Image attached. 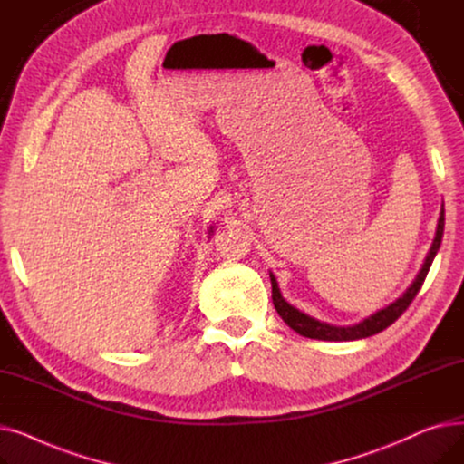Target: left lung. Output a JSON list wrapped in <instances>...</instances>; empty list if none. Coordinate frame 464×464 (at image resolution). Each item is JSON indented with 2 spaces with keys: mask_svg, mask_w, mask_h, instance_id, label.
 <instances>
[{
  "mask_svg": "<svg viewBox=\"0 0 464 464\" xmlns=\"http://www.w3.org/2000/svg\"><path fill=\"white\" fill-rule=\"evenodd\" d=\"M444 205H442V210H440V218H438V226H436V235H434V240L432 245L427 252V257L421 265V269L418 273V276L413 278V282L408 285V289L404 291V294L393 301L392 304H387L385 308H380L378 312L371 314L369 318L361 320L359 324H353V325H333V324H327V322H320L312 318V315L304 314L303 310L295 308L294 304H289L282 291L278 287V282L275 278V275L269 271V276H271V285H273V303H275V308L276 312L280 314V318L294 329L295 333L306 336V338H315V340H359V338H367V336H372L380 331H383L385 327H389L392 324H395L402 312L410 306V303L413 301V297L418 295V291L421 289L425 278H427V273L430 269V265L438 254V250H440V242H442V235H444Z\"/></svg>",
  "mask_w": 464,
  "mask_h": 464,
  "instance_id": "obj_1",
  "label": "left lung"
}]
</instances>
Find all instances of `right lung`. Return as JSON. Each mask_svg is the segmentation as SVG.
<instances>
[{
    "label": "right lung",
    "mask_w": 464,
    "mask_h": 464,
    "mask_svg": "<svg viewBox=\"0 0 464 464\" xmlns=\"http://www.w3.org/2000/svg\"><path fill=\"white\" fill-rule=\"evenodd\" d=\"M212 231H214V227L210 226V227H208V235H212Z\"/></svg>",
    "instance_id": "obj_1"
}]
</instances>
